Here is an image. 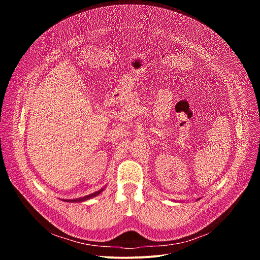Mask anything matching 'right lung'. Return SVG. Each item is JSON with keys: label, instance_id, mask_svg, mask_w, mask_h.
<instances>
[{"label": "right lung", "instance_id": "1", "mask_svg": "<svg viewBox=\"0 0 260 260\" xmlns=\"http://www.w3.org/2000/svg\"><path fill=\"white\" fill-rule=\"evenodd\" d=\"M103 190H104V189L102 188V189H100L99 191H95V192H93V193H91V194H88V196H85V197H83V198L75 199V200H64V202H69V203H80V202H84V201H87V200H89V199H91V198H94V197L99 196Z\"/></svg>", "mask_w": 260, "mask_h": 260}]
</instances>
